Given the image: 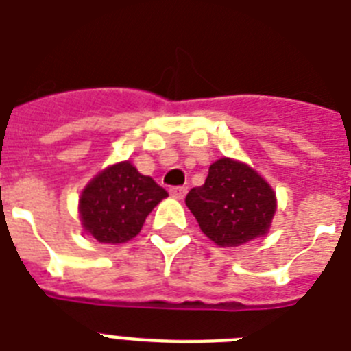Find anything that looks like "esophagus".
Listing matches in <instances>:
<instances>
[{"mask_svg": "<svg viewBox=\"0 0 351 351\" xmlns=\"http://www.w3.org/2000/svg\"><path fill=\"white\" fill-rule=\"evenodd\" d=\"M186 192H188V190L184 186H173V188H170V195H172L173 199H179V201H181V199H184Z\"/></svg>", "mask_w": 351, "mask_h": 351, "instance_id": "34e87169", "label": "esophagus"}]
</instances>
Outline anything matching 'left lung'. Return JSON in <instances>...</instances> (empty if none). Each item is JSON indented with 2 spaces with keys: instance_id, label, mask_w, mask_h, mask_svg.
<instances>
[{
  "instance_id": "obj_1",
  "label": "left lung",
  "mask_w": 351,
  "mask_h": 351,
  "mask_svg": "<svg viewBox=\"0 0 351 351\" xmlns=\"http://www.w3.org/2000/svg\"><path fill=\"white\" fill-rule=\"evenodd\" d=\"M188 210L219 247H239L265 237L276 213V192L247 163L221 158L210 165L202 186L192 188Z\"/></svg>"
}]
</instances>
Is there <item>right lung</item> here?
Returning <instances> with one entry per match:
<instances>
[{"label": "right lung", "instance_id": "right-lung-1", "mask_svg": "<svg viewBox=\"0 0 351 351\" xmlns=\"http://www.w3.org/2000/svg\"><path fill=\"white\" fill-rule=\"evenodd\" d=\"M165 197L167 190L130 161L109 165L78 197L80 224L100 244H123L140 233L147 215Z\"/></svg>", "mask_w": 351, "mask_h": 351}]
</instances>
